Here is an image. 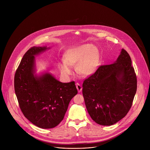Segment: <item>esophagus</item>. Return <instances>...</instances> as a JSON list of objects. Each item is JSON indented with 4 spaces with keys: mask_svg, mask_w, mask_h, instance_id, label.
<instances>
[{
    "mask_svg": "<svg viewBox=\"0 0 150 150\" xmlns=\"http://www.w3.org/2000/svg\"><path fill=\"white\" fill-rule=\"evenodd\" d=\"M76 88H77V90H78V91L79 93L82 91V86H81V85L79 83H76Z\"/></svg>",
    "mask_w": 150,
    "mask_h": 150,
    "instance_id": "1",
    "label": "esophagus"
}]
</instances>
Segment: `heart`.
Segmentation results:
<instances>
[{"instance_id": "b5f03b06", "label": "heart", "mask_w": 150, "mask_h": 150, "mask_svg": "<svg viewBox=\"0 0 150 150\" xmlns=\"http://www.w3.org/2000/svg\"><path fill=\"white\" fill-rule=\"evenodd\" d=\"M63 63L59 67L62 75L69 78L72 74L69 67L76 65L77 71L81 75L88 76L96 70L100 60L97 47L91 45H83L68 50L63 55Z\"/></svg>"}]
</instances>
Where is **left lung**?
Listing matches in <instances>:
<instances>
[{"instance_id":"obj_1","label":"left lung","mask_w":150,"mask_h":150,"mask_svg":"<svg viewBox=\"0 0 150 150\" xmlns=\"http://www.w3.org/2000/svg\"><path fill=\"white\" fill-rule=\"evenodd\" d=\"M82 87L86 108L95 122L110 126L119 122L130 110L137 88L129 54L122 49L113 63L100 66Z\"/></svg>"}]
</instances>
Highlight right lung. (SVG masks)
Here are the masks:
<instances>
[{
	"label": "right lung",
	"instance_id": "add662e5",
	"mask_svg": "<svg viewBox=\"0 0 150 150\" xmlns=\"http://www.w3.org/2000/svg\"><path fill=\"white\" fill-rule=\"evenodd\" d=\"M49 49L30 48L14 78L15 92L21 111L32 123L42 129H50L60 123L70 101L78 93L74 81L61 82L48 72L35 74V56Z\"/></svg>",
	"mask_w": 150,
	"mask_h": 150
}]
</instances>
